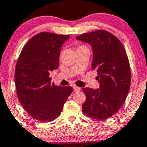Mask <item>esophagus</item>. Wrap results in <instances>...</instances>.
Returning a JSON list of instances; mask_svg holds the SVG:
<instances>
[{
  "label": "esophagus",
  "instance_id": "1",
  "mask_svg": "<svg viewBox=\"0 0 147 147\" xmlns=\"http://www.w3.org/2000/svg\"><path fill=\"white\" fill-rule=\"evenodd\" d=\"M73 89L75 92H79V91L81 90V89H80V87H78V86H73Z\"/></svg>",
  "mask_w": 147,
  "mask_h": 147
}]
</instances>
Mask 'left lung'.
Returning a JSON list of instances; mask_svg holds the SVG:
<instances>
[{"instance_id":"left-lung-1","label":"left lung","mask_w":147,"mask_h":147,"mask_svg":"<svg viewBox=\"0 0 147 147\" xmlns=\"http://www.w3.org/2000/svg\"><path fill=\"white\" fill-rule=\"evenodd\" d=\"M76 38L92 46V69L96 70L99 83L98 89L83 88L86 94L83 113L96 120L110 118L123 106L130 87V67L124 47L116 36L104 30Z\"/></svg>"}]
</instances>
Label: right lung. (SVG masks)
Instances as JSON below:
<instances>
[{
	"label": "right lung",
	"mask_w": 147,
	"mask_h": 147,
	"mask_svg": "<svg viewBox=\"0 0 147 147\" xmlns=\"http://www.w3.org/2000/svg\"><path fill=\"white\" fill-rule=\"evenodd\" d=\"M69 38V35L41 32L29 40L17 62L15 82L18 99L38 121L58 118L72 92L71 86H55L49 78L50 72L59 67L61 46Z\"/></svg>",
	"instance_id": "obj_1"
}]
</instances>
